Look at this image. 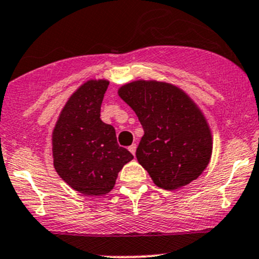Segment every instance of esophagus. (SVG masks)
I'll list each match as a JSON object with an SVG mask.
<instances>
[{
  "instance_id": "obj_1",
  "label": "esophagus",
  "mask_w": 259,
  "mask_h": 259,
  "mask_svg": "<svg viewBox=\"0 0 259 259\" xmlns=\"http://www.w3.org/2000/svg\"><path fill=\"white\" fill-rule=\"evenodd\" d=\"M129 151L133 153V155H135L136 152V144H133L132 146H129Z\"/></svg>"
}]
</instances>
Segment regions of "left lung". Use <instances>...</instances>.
Returning a JSON list of instances; mask_svg holds the SVG:
<instances>
[{"mask_svg": "<svg viewBox=\"0 0 259 259\" xmlns=\"http://www.w3.org/2000/svg\"><path fill=\"white\" fill-rule=\"evenodd\" d=\"M118 95L143 125L136 158L153 183L175 190L197 180L209 164L212 138L189 96L167 82L144 79L124 84Z\"/></svg>", "mask_w": 259, "mask_h": 259, "instance_id": "obj_1", "label": "left lung"}]
</instances>
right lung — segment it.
I'll use <instances>...</instances> for the list:
<instances>
[{
  "label": "right lung",
  "mask_w": 259,
  "mask_h": 259,
  "mask_svg": "<svg viewBox=\"0 0 259 259\" xmlns=\"http://www.w3.org/2000/svg\"><path fill=\"white\" fill-rule=\"evenodd\" d=\"M108 84L107 79L84 82L62 108L53 132L55 171L84 195L109 193L124 164L134 158L116 143L114 127L101 120Z\"/></svg>",
  "instance_id": "add662e5"
}]
</instances>
